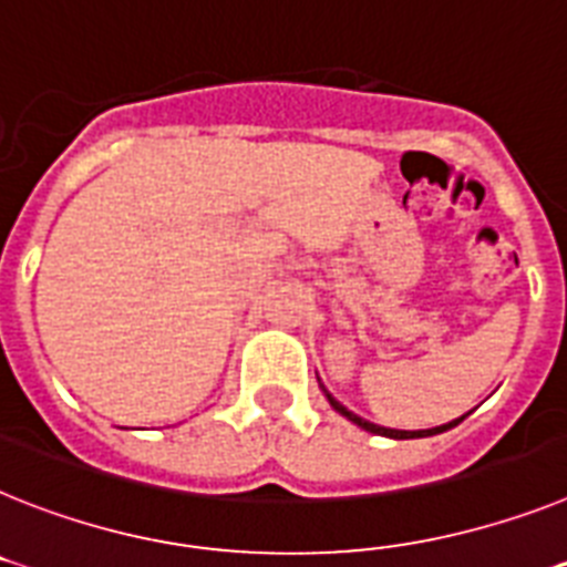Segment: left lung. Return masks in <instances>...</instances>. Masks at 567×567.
<instances>
[{
	"label": "left lung",
	"instance_id": "left-lung-1",
	"mask_svg": "<svg viewBox=\"0 0 567 567\" xmlns=\"http://www.w3.org/2000/svg\"><path fill=\"white\" fill-rule=\"evenodd\" d=\"M321 390H323V395H327V401H330L332 410H336V413H341L343 419H350L352 424H358V427L367 430V433L386 435V439H424V435H439V433H444V430L456 427L458 422H464V415H462V419H453V422L442 424V427H430V430H393V427H381V424L367 422V419H361V415H355V413H352V410L343 408L341 401L332 399V393H330V390H327V386H323V384H321Z\"/></svg>",
	"mask_w": 567,
	"mask_h": 567
}]
</instances>
